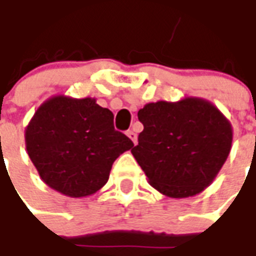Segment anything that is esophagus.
<instances>
[{
    "mask_svg": "<svg viewBox=\"0 0 256 256\" xmlns=\"http://www.w3.org/2000/svg\"><path fill=\"white\" fill-rule=\"evenodd\" d=\"M126 135H128V138H130V139H131L132 142H134V144H136V143H138V135H136V132L132 131V130H130V131L126 132Z\"/></svg>",
    "mask_w": 256,
    "mask_h": 256,
    "instance_id": "34e87169",
    "label": "esophagus"
}]
</instances>
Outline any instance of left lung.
Segmentation results:
<instances>
[{
  "mask_svg": "<svg viewBox=\"0 0 256 256\" xmlns=\"http://www.w3.org/2000/svg\"><path fill=\"white\" fill-rule=\"evenodd\" d=\"M143 131L132 148L154 189L172 198L201 193L216 178L232 148L233 128L201 98L148 103L138 112Z\"/></svg>",
  "mask_w": 256,
  "mask_h": 256,
  "instance_id": "obj_1",
  "label": "left lung"
}]
</instances>
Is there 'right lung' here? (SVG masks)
I'll use <instances>...</instances> for the list:
<instances>
[{
	"instance_id": "1",
	"label": "right lung",
	"mask_w": 256,
	"mask_h": 256,
	"mask_svg": "<svg viewBox=\"0 0 256 256\" xmlns=\"http://www.w3.org/2000/svg\"><path fill=\"white\" fill-rule=\"evenodd\" d=\"M114 116L94 98L56 95L45 100L26 126L30 160L50 189L86 197L108 183L112 166L134 143L116 131Z\"/></svg>"
}]
</instances>
